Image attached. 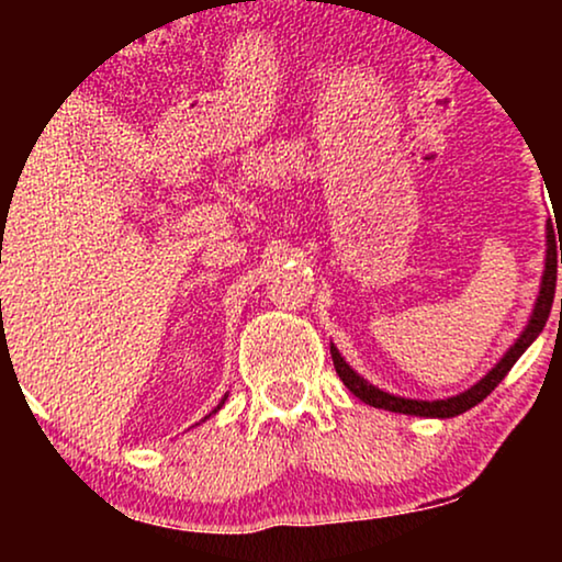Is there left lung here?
<instances>
[{
	"label": "left lung",
	"instance_id": "obj_1",
	"mask_svg": "<svg viewBox=\"0 0 562 562\" xmlns=\"http://www.w3.org/2000/svg\"><path fill=\"white\" fill-rule=\"evenodd\" d=\"M558 240H560V263H562V237H560V232H558V235H554L552 222H547L544 274H541V288H539L537 303H533L531 319H528L526 330L520 333V338L507 348L505 357H502L499 362H496L492 370H488L486 375L479 380V383L470 385L468 391L457 393V396H449V398H436V402H423V398L393 396V393L380 391L372 383H367L362 375H357V372H353L351 367L346 364V359L340 357L338 348L330 346L333 364H335V372H338V378L344 380L346 389L351 391L357 398H362L364 404L378 406V409L398 412V415L441 417V420H443V417H457V415H462V412H468L470 406L481 404L483 398H486L488 393H492L496 385H499L502 380H505L507 372L513 370V364L520 359V353H524L526 348L539 338V333L544 330L547 319H550V308H552V301H554V282H558ZM560 312H562V299H560Z\"/></svg>",
	"mask_w": 562,
	"mask_h": 562
}]
</instances>
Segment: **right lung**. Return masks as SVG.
<instances>
[{"mask_svg": "<svg viewBox=\"0 0 562 562\" xmlns=\"http://www.w3.org/2000/svg\"><path fill=\"white\" fill-rule=\"evenodd\" d=\"M224 398H227V396H224ZM224 398H222V402H218V406H216V409H214V412H211V415H216V412H218V409H222V404H224ZM211 415H209V417H211Z\"/></svg>", "mask_w": 562, "mask_h": 562, "instance_id": "right-lung-1", "label": "right lung"}]
</instances>
